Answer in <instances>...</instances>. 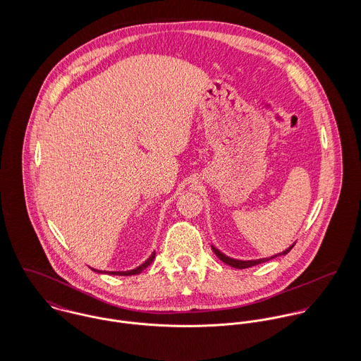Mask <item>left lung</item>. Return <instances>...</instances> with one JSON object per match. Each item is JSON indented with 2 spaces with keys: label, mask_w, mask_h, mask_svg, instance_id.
Here are the masks:
<instances>
[{
  "label": "left lung",
  "mask_w": 361,
  "mask_h": 361,
  "mask_svg": "<svg viewBox=\"0 0 361 361\" xmlns=\"http://www.w3.org/2000/svg\"><path fill=\"white\" fill-rule=\"evenodd\" d=\"M292 247L293 246H290L289 249H286L285 252H282V253H279V255H276V256H272V257L269 258H259V259H249V261H242V259H235V258L228 257V256H225V255H222L218 249H215L214 246H212V252L218 256V258L221 259V261H224L225 264H228V265H231V267H233V268H239V269H243V268H249V267H255V265H257V264H261V262H265V261H268V259H271V258L278 257V256H283V255H288L290 250H292Z\"/></svg>",
  "instance_id": "8db88e82"
}]
</instances>
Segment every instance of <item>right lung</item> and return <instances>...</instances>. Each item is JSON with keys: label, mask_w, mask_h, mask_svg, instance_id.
<instances>
[{"label": "right lung", "mask_w": 361, "mask_h": 361, "mask_svg": "<svg viewBox=\"0 0 361 361\" xmlns=\"http://www.w3.org/2000/svg\"><path fill=\"white\" fill-rule=\"evenodd\" d=\"M155 253H153L150 257L147 258V261H145L142 265H139L137 268H135V269H130V271H112V272H108V274H111V275H137V274H140L146 267H149L152 262H153V259H154ZM93 269V268H92ZM93 271H96V272H103V271H99V269H93ZM105 274V272H104Z\"/></svg>", "instance_id": "obj_1"}]
</instances>
